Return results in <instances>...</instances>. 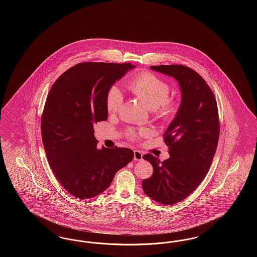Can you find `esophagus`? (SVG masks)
I'll return each instance as SVG.
<instances>
[{
    "mask_svg": "<svg viewBox=\"0 0 257 257\" xmlns=\"http://www.w3.org/2000/svg\"><path fill=\"white\" fill-rule=\"evenodd\" d=\"M143 152H141L140 150H135L134 151V160L135 161H141L143 160Z\"/></svg>",
    "mask_w": 257,
    "mask_h": 257,
    "instance_id": "34e87169",
    "label": "esophagus"
}]
</instances>
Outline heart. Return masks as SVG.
<instances>
[{"label": "heart", "instance_id": "heart-1", "mask_svg": "<svg viewBox=\"0 0 257 257\" xmlns=\"http://www.w3.org/2000/svg\"><path fill=\"white\" fill-rule=\"evenodd\" d=\"M128 87L133 94L142 99L162 119H170L177 110L176 101L169 98L171 92L170 85L154 73L143 72L136 75L129 81ZM122 104L123 96L120 89L117 86H111L106 99L108 112H117ZM150 134L151 130L142 128L138 131H130L129 138L135 141Z\"/></svg>", "mask_w": 257, "mask_h": 257}]
</instances>
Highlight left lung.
<instances>
[{"label": "left lung", "mask_w": 257, "mask_h": 257, "mask_svg": "<svg viewBox=\"0 0 257 257\" xmlns=\"http://www.w3.org/2000/svg\"><path fill=\"white\" fill-rule=\"evenodd\" d=\"M150 68L174 78L181 90L180 106L164 134L170 158L143 157L153 167L152 176L142 183L144 192L171 205L191 195L206 176L219 141V112L211 88L195 70L177 64Z\"/></svg>", "instance_id": "obj_1"}]
</instances>
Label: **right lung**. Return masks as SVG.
Here are the masks:
<instances>
[{"label": "right lung", "instance_id": "obj_1", "mask_svg": "<svg viewBox=\"0 0 257 257\" xmlns=\"http://www.w3.org/2000/svg\"><path fill=\"white\" fill-rule=\"evenodd\" d=\"M131 63L82 62L59 77L50 89L41 135L50 168L72 196L88 199L109 188L134 152L126 147L97 148L93 125L108 119L107 93Z\"/></svg>", "mask_w": 257, "mask_h": 257}]
</instances>
